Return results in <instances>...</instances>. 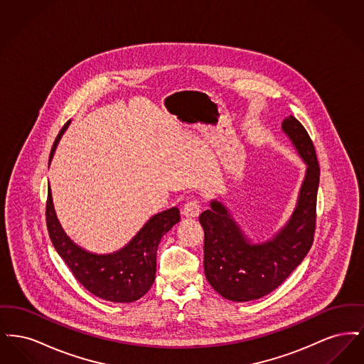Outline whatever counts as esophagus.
Listing matches in <instances>:
<instances>
[{
  "instance_id": "obj_1",
  "label": "esophagus",
  "mask_w": 364,
  "mask_h": 364,
  "mask_svg": "<svg viewBox=\"0 0 364 364\" xmlns=\"http://www.w3.org/2000/svg\"><path fill=\"white\" fill-rule=\"evenodd\" d=\"M199 213H200V208H199V203L196 200H191L183 208V215L186 218H196L199 215Z\"/></svg>"
}]
</instances>
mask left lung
<instances>
[{
    "label": "left lung",
    "mask_w": 364,
    "mask_h": 364,
    "mask_svg": "<svg viewBox=\"0 0 364 364\" xmlns=\"http://www.w3.org/2000/svg\"><path fill=\"white\" fill-rule=\"evenodd\" d=\"M282 132L306 164V174L289 220L270 239L255 242L217 199L199 217L205 230L203 266L208 284L232 301L257 300L278 288L306 258L314 242L319 165L304 127L288 116Z\"/></svg>",
    "instance_id": "8db88e82"
}]
</instances>
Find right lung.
I'll return each mask as SVG.
<instances>
[{"label": "right lung", "instance_id": "add662e5", "mask_svg": "<svg viewBox=\"0 0 364 364\" xmlns=\"http://www.w3.org/2000/svg\"><path fill=\"white\" fill-rule=\"evenodd\" d=\"M70 124V120L63 127L53 143L49 166L57 144ZM178 221L180 210L168 208L153 215L119 251L94 254L70 240L64 232L54 211L50 186L48 190L46 224L55 251L88 292L113 303H132L149 292L156 279L159 242Z\"/></svg>", "mask_w": 364, "mask_h": 364}]
</instances>
